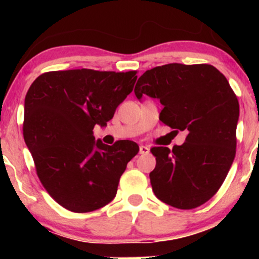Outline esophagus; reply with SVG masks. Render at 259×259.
Wrapping results in <instances>:
<instances>
[{"mask_svg": "<svg viewBox=\"0 0 259 259\" xmlns=\"http://www.w3.org/2000/svg\"><path fill=\"white\" fill-rule=\"evenodd\" d=\"M148 152H150V148L147 146H144V145L140 146V154H147Z\"/></svg>", "mask_w": 259, "mask_h": 259, "instance_id": "esophagus-1", "label": "esophagus"}]
</instances>
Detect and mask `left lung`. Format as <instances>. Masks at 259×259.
<instances>
[{"label":"left lung","mask_w":259,"mask_h":259,"mask_svg":"<svg viewBox=\"0 0 259 259\" xmlns=\"http://www.w3.org/2000/svg\"><path fill=\"white\" fill-rule=\"evenodd\" d=\"M135 96L159 100V120L186 132L181 146L152 147L150 173L157 198L179 209H192L212 198L224 183L236 153L239 101L229 81L209 64L170 63L147 70Z\"/></svg>","instance_id":"8db88e82"}]
</instances>
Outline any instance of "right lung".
I'll use <instances>...</instances> for the list:
<instances>
[{
	"instance_id": "1",
	"label": "right lung",
	"mask_w": 259,
	"mask_h": 259,
	"mask_svg": "<svg viewBox=\"0 0 259 259\" xmlns=\"http://www.w3.org/2000/svg\"><path fill=\"white\" fill-rule=\"evenodd\" d=\"M136 72L92 69L41 74L25 96L23 135L41 184L57 203L75 213L106 206L117 195L136 142L113 146L95 140L133 91Z\"/></svg>"
}]
</instances>
